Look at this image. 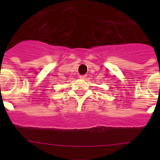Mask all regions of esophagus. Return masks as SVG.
<instances>
[{"label":"esophagus","instance_id":"34e87169","mask_svg":"<svg viewBox=\"0 0 160 160\" xmlns=\"http://www.w3.org/2000/svg\"><path fill=\"white\" fill-rule=\"evenodd\" d=\"M87 77V75H80V78L81 79H85Z\"/></svg>","mask_w":160,"mask_h":160}]
</instances>
